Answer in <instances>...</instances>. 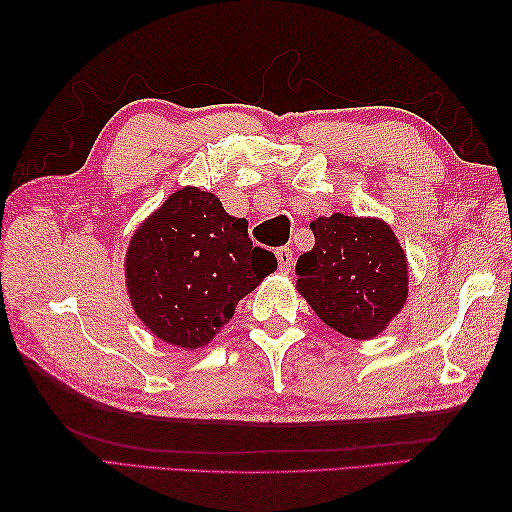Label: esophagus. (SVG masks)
Segmentation results:
<instances>
[{
    "mask_svg": "<svg viewBox=\"0 0 512 512\" xmlns=\"http://www.w3.org/2000/svg\"><path fill=\"white\" fill-rule=\"evenodd\" d=\"M277 264H279V270H284V273H288V270L292 268V250L288 248V246H281V248H277Z\"/></svg>",
    "mask_w": 512,
    "mask_h": 512,
    "instance_id": "obj_1",
    "label": "esophagus"
}]
</instances>
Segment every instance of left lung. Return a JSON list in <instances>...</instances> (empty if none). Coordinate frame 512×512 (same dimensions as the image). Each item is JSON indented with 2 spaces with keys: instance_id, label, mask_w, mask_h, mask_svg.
I'll return each instance as SVG.
<instances>
[{
  "instance_id": "8db88e82",
  "label": "left lung",
  "mask_w": 512,
  "mask_h": 512,
  "mask_svg": "<svg viewBox=\"0 0 512 512\" xmlns=\"http://www.w3.org/2000/svg\"><path fill=\"white\" fill-rule=\"evenodd\" d=\"M314 248L297 259V288L317 317L350 339H372L407 299V257L380 220L334 213L310 224Z\"/></svg>"
}]
</instances>
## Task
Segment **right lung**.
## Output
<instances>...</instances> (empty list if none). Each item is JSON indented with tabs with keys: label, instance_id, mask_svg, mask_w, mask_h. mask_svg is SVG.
<instances>
[{
	"label": "right lung",
	"instance_id": "obj_1",
	"mask_svg": "<svg viewBox=\"0 0 512 512\" xmlns=\"http://www.w3.org/2000/svg\"><path fill=\"white\" fill-rule=\"evenodd\" d=\"M277 268L253 246L248 222L231 217L213 193L180 189L147 217L127 248L132 306L165 343L195 350L231 321L239 299Z\"/></svg>",
	"mask_w": 512,
	"mask_h": 512
}]
</instances>
